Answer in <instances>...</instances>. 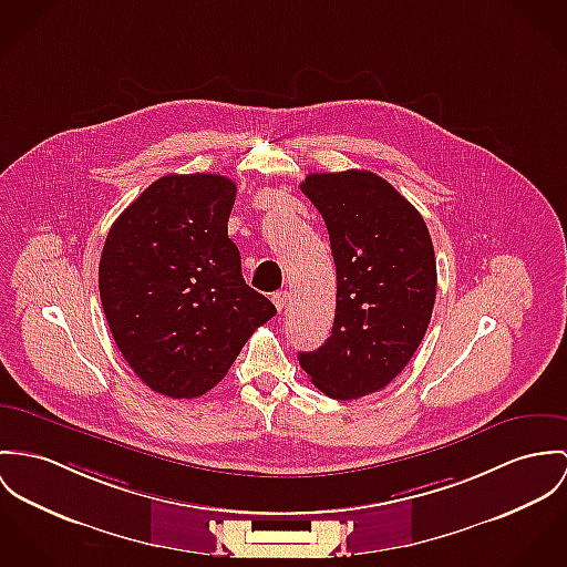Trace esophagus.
<instances>
[{
  "label": "esophagus",
  "instance_id": "obj_1",
  "mask_svg": "<svg viewBox=\"0 0 567 567\" xmlns=\"http://www.w3.org/2000/svg\"><path fill=\"white\" fill-rule=\"evenodd\" d=\"M272 303H275V308L281 311V309L286 308V303H288V292H286V290L275 292V295H272Z\"/></svg>",
  "mask_w": 567,
  "mask_h": 567
}]
</instances>
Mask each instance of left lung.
Returning <instances> with one entry per match:
<instances>
[{
	"mask_svg": "<svg viewBox=\"0 0 567 567\" xmlns=\"http://www.w3.org/2000/svg\"><path fill=\"white\" fill-rule=\"evenodd\" d=\"M301 190L327 225L338 290L331 336L299 363L329 399H360L396 379L426 333L433 243L420 212L370 171L311 173Z\"/></svg>",
	"mask_w": 567,
	"mask_h": 567,
	"instance_id": "obj_1",
	"label": "left lung"
}]
</instances>
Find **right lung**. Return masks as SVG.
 <instances>
[{"instance_id": "add662e5", "label": "right lung", "mask_w": 567, "mask_h": 567, "mask_svg": "<svg viewBox=\"0 0 567 567\" xmlns=\"http://www.w3.org/2000/svg\"><path fill=\"white\" fill-rule=\"evenodd\" d=\"M236 184L164 175L123 209L100 259L103 313L138 379L171 399H197L231 368L277 309L249 288L227 236Z\"/></svg>"}]
</instances>
